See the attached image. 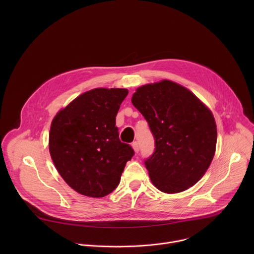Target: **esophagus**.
<instances>
[{
    "label": "esophagus",
    "mask_w": 254,
    "mask_h": 254,
    "mask_svg": "<svg viewBox=\"0 0 254 254\" xmlns=\"http://www.w3.org/2000/svg\"><path fill=\"white\" fill-rule=\"evenodd\" d=\"M131 146H132V149H133V151H134L135 153H138V152H139V144H138L137 141H133Z\"/></svg>",
    "instance_id": "obj_1"
}]
</instances>
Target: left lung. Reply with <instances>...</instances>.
Segmentation results:
<instances>
[{"label":"left lung","mask_w":254,"mask_h":254,"mask_svg":"<svg viewBox=\"0 0 254 254\" xmlns=\"http://www.w3.org/2000/svg\"><path fill=\"white\" fill-rule=\"evenodd\" d=\"M131 102L155 138V152L144 161L152 183L168 194L194 186L215 154L217 128L211 111L189 89L170 80L138 87Z\"/></svg>","instance_id":"obj_1"}]
</instances>
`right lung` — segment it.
Returning a JSON list of instances; mask_svg holds the SVG:
<instances>
[{
    "instance_id": "obj_1",
    "label": "right lung",
    "mask_w": 254,
    "mask_h": 254,
    "mask_svg": "<svg viewBox=\"0 0 254 254\" xmlns=\"http://www.w3.org/2000/svg\"><path fill=\"white\" fill-rule=\"evenodd\" d=\"M127 93L125 88H94L72 100L52 121V161L65 182L81 195L100 198L112 193L134 155L129 144L120 140L116 127Z\"/></svg>"
}]
</instances>
